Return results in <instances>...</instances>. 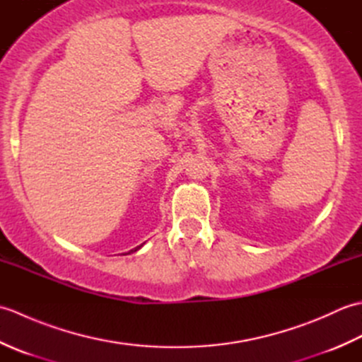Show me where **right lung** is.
I'll return each instance as SVG.
<instances>
[{
	"label": "right lung",
	"mask_w": 362,
	"mask_h": 362,
	"mask_svg": "<svg viewBox=\"0 0 362 362\" xmlns=\"http://www.w3.org/2000/svg\"><path fill=\"white\" fill-rule=\"evenodd\" d=\"M141 245H143V244H141ZM141 245H138V247H135V249H132V250H130V252H129V253H132V252H136V250H138V249H140V247H141Z\"/></svg>",
	"instance_id": "1"
}]
</instances>
